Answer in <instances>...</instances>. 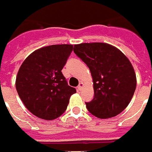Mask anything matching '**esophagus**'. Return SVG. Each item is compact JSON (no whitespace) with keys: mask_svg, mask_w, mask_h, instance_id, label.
<instances>
[{"mask_svg":"<svg viewBox=\"0 0 152 152\" xmlns=\"http://www.w3.org/2000/svg\"><path fill=\"white\" fill-rule=\"evenodd\" d=\"M83 83L80 82L78 86V90H81V89H82V88H83Z\"/></svg>","mask_w":152,"mask_h":152,"instance_id":"34e87169","label":"esophagus"}]
</instances>
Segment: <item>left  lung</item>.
<instances>
[{
    "label": "left lung",
    "mask_w": 152,
    "mask_h": 152,
    "mask_svg": "<svg viewBox=\"0 0 152 152\" xmlns=\"http://www.w3.org/2000/svg\"><path fill=\"white\" fill-rule=\"evenodd\" d=\"M74 52L92 75L94 96L86 103L88 110L99 119L116 116L130 104L136 88L130 60L121 50L104 42L76 44Z\"/></svg>",
    "instance_id": "1"
}]
</instances>
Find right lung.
Segmentation results:
<instances>
[{"instance_id":"1","label":"right lung","mask_w":152,"mask_h":152,"mask_svg":"<svg viewBox=\"0 0 152 152\" xmlns=\"http://www.w3.org/2000/svg\"><path fill=\"white\" fill-rule=\"evenodd\" d=\"M73 45L43 47L31 53L21 65L16 88L26 108L38 118L52 121L64 114L76 89L69 86L62 69Z\"/></svg>"}]
</instances>
